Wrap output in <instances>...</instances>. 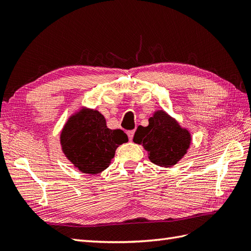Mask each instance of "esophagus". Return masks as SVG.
Masks as SVG:
<instances>
[{"instance_id": "esophagus-1", "label": "esophagus", "mask_w": 251, "mask_h": 251, "mask_svg": "<svg viewBox=\"0 0 251 251\" xmlns=\"http://www.w3.org/2000/svg\"><path fill=\"white\" fill-rule=\"evenodd\" d=\"M133 134H134V130H129V131H127V136H128V138H129V140L131 141L132 140V138H133Z\"/></svg>"}]
</instances>
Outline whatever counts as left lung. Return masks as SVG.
I'll return each instance as SVG.
<instances>
[{
    "label": "left lung",
    "mask_w": 251,
    "mask_h": 251,
    "mask_svg": "<svg viewBox=\"0 0 251 251\" xmlns=\"http://www.w3.org/2000/svg\"><path fill=\"white\" fill-rule=\"evenodd\" d=\"M191 134L181 128L175 119L163 110H158L149 120V126H140L133 142L142 144L152 163L162 168L175 165L191 144Z\"/></svg>",
    "instance_id": "1"
}]
</instances>
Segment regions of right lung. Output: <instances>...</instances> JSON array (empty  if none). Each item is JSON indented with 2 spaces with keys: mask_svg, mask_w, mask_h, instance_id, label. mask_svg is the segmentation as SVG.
Masks as SVG:
<instances>
[{
  "mask_svg": "<svg viewBox=\"0 0 251 251\" xmlns=\"http://www.w3.org/2000/svg\"><path fill=\"white\" fill-rule=\"evenodd\" d=\"M127 141L123 130L109 129L101 113L85 108L70 117L60 134L64 155L76 169L89 175L106 170L115 150Z\"/></svg>",
  "mask_w": 251,
  "mask_h": 251,
  "instance_id": "right-lung-1",
  "label": "right lung"
}]
</instances>
